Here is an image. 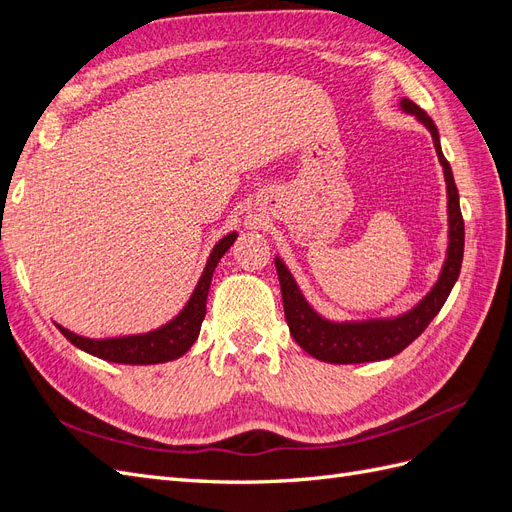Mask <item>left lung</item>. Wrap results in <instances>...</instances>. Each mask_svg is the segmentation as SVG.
Segmentation results:
<instances>
[{
	"mask_svg": "<svg viewBox=\"0 0 512 512\" xmlns=\"http://www.w3.org/2000/svg\"><path fill=\"white\" fill-rule=\"evenodd\" d=\"M399 104L406 113L416 115V119L431 132L433 147H436L438 160L444 168L446 194H448V250H446L444 267L436 286L427 292V297L421 303L412 307L404 316L389 318V320L331 322L327 318L318 316L314 309L309 307L297 282H294V277L290 275L288 267L280 258H275V269L282 286L284 316L288 322L290 335L307 354H312L314 359L324 363L348 365V363L382 361L408 348L414 339L427 329V324L438 316L461 271L463 237H466V228H463V218L459 209V192L453 179V170H451V164L446 162L440 147L438 128L423 108L416 106L412 100L404 98Z\"/></svg>",
	"mask_w": 512,
	"mask_h": 512,
	"instance_id": "left-lung-1",
	"label": "left lung"
}]
</instances>
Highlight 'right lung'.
I'll return each instance as SVG.
<instances>
[{"label":"right lung","instance_id":"1","mask_svg":"<svg viewBox=\"0 0 512 512\" xmlns=\"http://www.w3.org/2000/svg\"><path fill=\"white\" fill-rule=\"evenodd\" d=\"M235 239H237V232H230V235L220 239V243H215L213 252L209 254L207 267L203 275H200L188 305L181 309L179 316H175L168 324H164V327L143 335L108 337V339L81 337L64 327H59V324L57 329L64 333V337L76 348H81L89 354L98 356V359L111 361V363L153 365V363H166V361L179 359V356L188 352L196 342V337L200 333V324H203L205 312H207V294H209L213 271L218 267L220 258L228 252V247L235 243Z\"/></svg>","mask_w":512,"mask_h":512}]
</instances>
